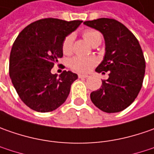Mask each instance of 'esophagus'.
I'll list each match as a JSON object with an SVG mask.
<instances>
[{
    "mask_svg": "<svg viewBox=\"0 0 154 154\" xmlns=\"http://www.w3.org/2000/svg\"><path fill=\"white\" fill-rule=\"evenodd\" d=\"M88 77V75H83V74H79V75H78V77H79V78H86V77Z\"/></svg>",
    "mask_w": 154,
    "mask_h": 154,
    "instance_id": "1",
    "label": "esophagus"
}]
</instances>
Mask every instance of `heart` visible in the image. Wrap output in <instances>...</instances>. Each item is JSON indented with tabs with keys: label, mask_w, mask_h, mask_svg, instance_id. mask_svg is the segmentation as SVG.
Here are the masks:
<instances>
[{
	"label": "heart",
	"mask_w": 154,
	"mask_h": 154,
	"mask_svg": "<svg viewBox=\"0 0 154 154\" xmlns=\"http://www.w3.org/2000/svg\"><path fill=\"white\" fill-rule=\"evenodd\" d=\"M83 36L88 42L92 45L96 42H101V35L94 29H87L84 31ZM74 42V35L70 34L65 38L62 44V50L65 54H69L72 49V44ZM95 60L93 58H87L82 56H75L69 60V66L74 71L79 72H88L94 65Z\"/></svg>",
	"instance_id": "1"
}]
</instances>
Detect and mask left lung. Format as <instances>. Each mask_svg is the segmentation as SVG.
I'll return each mask as SVG.
<instances>
[{
  "label": "left lung",
  "mask_w": 154,
  "mask_h": 154,
  "mask_svg": "<svg viewBox=\"0 0 154 154\" xmlns=\"http://www.w3.org/2000/svg\"><path fill=\"white\" fill-rule=\"evenodd\" d=\"M83 24L103 35L105 55L95 72H107L108 79L90 94L94 105L105 112H119L137 97L145 75L146 63L138 40L123 24L112 19H94Z\"/></svg>",
  "instance_id": "obj_1"
}]
</instances>
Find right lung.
I'll return each mask as SVG.
<instances>
[{"label": "right lung", "mask_w": 154, "mask_h": 154, "mask_svg": "<svg viewBox=\"0 0 154 154\" xmlns=\"http://www.w3.org/2000/svg\"><path fill=\"white\" fill-rule=\"evenodd\" d=\"M43 19L26 26L14 42L9 60V74L20 99L39 112H48L66 101L76 73L64 71L58 77L51 70L63 57L65 38L82 24Z\"/></svg>", "instance_id": "add662e5"}]
</instances>
